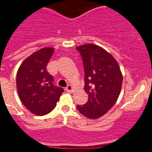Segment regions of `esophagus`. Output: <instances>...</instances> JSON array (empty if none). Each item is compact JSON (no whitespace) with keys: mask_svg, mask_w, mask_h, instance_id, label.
<instances>
[{"mask_svg":"<svg viewBox=\"0 0 152 152\" xmlns=\"http://www.w3.org/2000/svg\"><path fill=\"white\" fill-rule=\"evenodd\" d=\"M74 90H75V88L73 85L69 84L66 88V91L67 92H69V93H72V92L74 91Z\"/></svg>","mask_w":152,"mask_h":152,"instance_id":"esophagus-1","label":"esophagus"}]
</instances>
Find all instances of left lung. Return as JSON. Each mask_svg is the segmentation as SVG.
Masks as SVG:
<instances>
[{"label":"left lung","mask_w":152,"mask_h":152,"mask_svg":"<svg viewBox=\"0 0 152 152\" xmlns=\"http://www.w3.org/2000/svg\"><path fill=\"white\" fill-rule=\"evenodd\" d=\"M80 52L85 70V91L88 100L77 106L79 113L91 119L106 114L119 97L123 76L114 57L103 48L93 43L76 47Z\"/></svg>","instance_id":"obj_1"}]
</instances>
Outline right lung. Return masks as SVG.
Wrapping results in <instances>:
<instances>
[{
  "instance_id": "add662e5",
  "label": "right lung",
  "mask_w": 152,
  "mask_h": 152,
  "mask_svg": "<svg viewBox=\"0 0 152 152\" xmlns=\"http://www.w3.org/2000/svg\"><path fill=\"white\" fill-rule=\"evenodd\" d=\"M54 48L45 47L23 61L16 74L18 97L24 106L36 115H45L55 109L64 92L53 85V76L46 70Z\"/></svg>"
}]
</instances>
